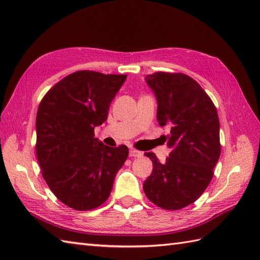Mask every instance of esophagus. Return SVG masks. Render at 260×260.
<instances>
[{"label": "esophagus", "mask_w": 260, "mask_h": 260, "mask_svg": "<svg viewBox=\"0 0 260 260\" xmlns=\"http://www.w3.org/2000/svg\"><path fill=\"white\" fill-rule=\"evenodd\" d=\"M143 155V153L137 151V150H134V148H132V150H129V156L131 157H141Z\"/></svg>", "instance_id": "esophagus-1"}]
</instances>
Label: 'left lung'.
<instances>
[{
    "instance_id": "8db88e82",
    "label": "left lung",
    "mask_w": 260,
    "mask_h": 260,
    "mask_svg": "<svg viewBox=\"0 0 260 260\" xmlns=\"http://www.w3.org/2000/svg\"><path fill=\"white\" fill-rule=\"evenodd\" d=\"M145 80L156 98L158 125L170 129L164 140L171 152L163 164L154 153H145L153 171L143 189L157 207L180 210L194 202L213 176L221 152L218 113L189 76L155 73Z\"/></svg>"
}]
</instances>
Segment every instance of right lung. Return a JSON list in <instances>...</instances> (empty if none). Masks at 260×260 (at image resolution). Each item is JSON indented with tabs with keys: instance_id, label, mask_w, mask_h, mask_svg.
<instances>
[{
	"instance_id": "add662e5",
	"label": "right lung",
	"mask_w": 260,
	"mask_h": 260,
	"mask_svg": "<svg viewBox=\"0 0 260 260\" xmlns=\"http://www.w3.org/2000/svg\"><path fill=\"white\" fill-rule=\"evenodd\" d=\"M126 78L77 71L54 85L39 105L36 150L42 176L53 194L75 210L106 201L128 156L127 146H106L93 133L107 119Z\"/></svg>"
}]
</instances>
